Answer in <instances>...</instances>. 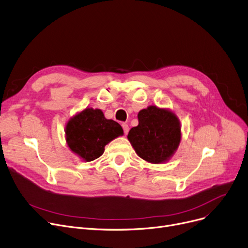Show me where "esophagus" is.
Listing matches in <instances>:
<instances>
[{
    "mask_svg": "<svg viewBox=\"0 0 248 248\" xmlns=\"http://www.w3.org/2000/svg\"><path fill=\"white\" fill-rule=\"evenodd\" d=\"M122 127H123V130H124V134L127 135L128 132H129V126H128V124L123 123V124H122Z\"/></svg>",
    "mask_w": 248,
    "mask_h": 248,
    "instance_id": "esophagus-1",
    "label": "esophagus"
}]
</instances>
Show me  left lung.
I'll use <instances>...</instances> for the list:
<instances>
[{
  "label": "left lung",
  "instance_id": "8db88e82",
  "mask_svg": "<svg viewBox=\"0 0 248 248\" xmlns=\"http://www.w3.org/2000/svg\"><path fill=\"white\" fill-rule=\"evenodd\" d=\"M138 122L127 136L138 156L154 164L168 161L181 140L180 122L176 115L149 106L138 113Z\"/></svg>",
  "mask_w": 248,
  "mask_h": 248
}]
</instances>
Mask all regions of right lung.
Here are the masks:
<instances>
[{
	"label": "right lung",
	"mask_w": 248,
	"mask_h": 248,
	"mask_svg": "<svg viewBox=\"0 0 248 248\" xmlns=\"http://www.w3.org/2000/svg\"><path fill=\"white\" fill-rule=\"evenodd\" d=\"M66 141L70 149L89 162L104 153L105 146L123 135L119 123L104 117L100 109L86 108L66 125Z\"/></svg>",
	"instance_id": "obj_1"
}]
</instances>
